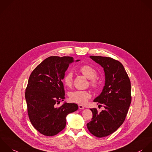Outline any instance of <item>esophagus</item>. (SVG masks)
Instances as JSON below:
<instances>
[{"label":"esophagus","mask_w":152,"mask_h":152,"mask_svg":"<svg viewBox=\"0 0 152 152\" xmlns=\"http://www.w3.org/2000/svg\"><path fill=\"white\" fill-rule=\"evenodd\" d=\"M78 107H79V109H80V110H83L85 108L84 107L83 105H79Z\"/></svg>","instance_id":"obj_1"}]
</instances>
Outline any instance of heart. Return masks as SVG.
Wrapping results in <instances>:
<instances>
[{
  "label": "heart",
  "mask_w": 152,
  "mask_h": 152,
  "mask_svg": "<svg viewBox=\"0 0 152 152\" xmlns=\"http://www.w3.org/2000/svg\"><path fill=\"white\" fill-rule=\"evenodd\" d=\"M80 72L88 79H90V85L96 88L98 85V81L96 77L97 72L96 70L90 65H83L80 67ZM63 83L67 86L70 87L73 83V73L72 72H67L63 77ZM69 99L73 102L85 104L88 99L91 97L89 92L85 91H74L69 93Z\"/></svg>",
  "instance_id": "1"
}]
</instances>
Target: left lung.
I'll list each match as a JSON object with an SVG mask.
<instances>
[{"instance_id":"8db88e82","label":"left lung","mask_w":152,"mask_h":152,"mask_svg":"<svg viewBox=\"0 0 152 152\" xmlns=\"http://www.w3.org/2000/svg\"><path fill=\"white\" fill-rule=\"evenodd\" d=\"M89 57L101 65L105 73V86L94 100L105 109L100 113L91 109L92 118L86 125L91 133L100 138L111 134L124 123L132 101L131 83L120 61L107 57Z\"/></svg>"}]
</instances>
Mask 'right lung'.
Instances as JSON below:
<instances>
[{
	"instance_id": "1",
	"label": "right lung",
	"mask_w": 152,
	"mask_h": 152,
	"mask_svg": "<svg viewBox=\"0 0 152 152\" xmlns=\"http://www.w3.org/2000/svg\"><path fill=\"white\" fill-rule=\"evenodd\" d=\"M74 61L72 57L51 56L38 65L29 76L25 90L28 114L34 127L44 136H53L63 130L67 115L78 109L76 104L66 102L56 107L65 98L62 80Z\"/></svg>"
}]
</instances>
